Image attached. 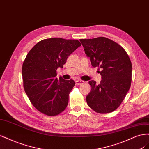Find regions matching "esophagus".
<instances>
[{"label": "esophagus", "mask_w": 149, "mask_h": 149, "mask_svg": "<svg viewBox=\"0 0 149 149\" xmlns=\"http://www.w3.org/2000/svg\"><path fill=\"white\" fill-rule=\"evenodd\" d=\"M84 83V81L83 80H77L75 81V84L77 85H80L81 84H83Z\"/></svg>", "instance_id": "34e87169"}]
</instances>
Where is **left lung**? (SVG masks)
<instances>
[{"instance_id": "left-lung-1", "label": "left lung", "mask_w": 149, "mask_h": 149, "mask_svg": "<svg viewBox=\"0 0 149 149\" xmlns=\"http://www.w3.org/2000/svg\"><path fill=\"white\" fill-rule=\"evenodd\" d=\"M85 54L102 75L100 84L88 81L90 92L86 97L93 111L107 114L116 109L131 87L132 64L126 51L117 42L105 37L81 39Z\"/></svg>"}]
</instances>
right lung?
I'll return each mask as SVG.
<instances>
[{
    "label": "right lung",
    "instance_id": "1",
    "mask_svg": "<svg viewBox=\"0 0 149 149\" xmlns=\"http://www.w3.org/2000/svg\"><path fill=\"white\" fill-rule=\"evenodd\" d=\"M81 46L79 41L52 38L38 42L29 51L22 66L23 87L37 110L53 116L65 110L75 83L56 77L70 54Z\"/></svg>",
    "mask_w": 149,
    "mask_h": 149
}]
</instances>
